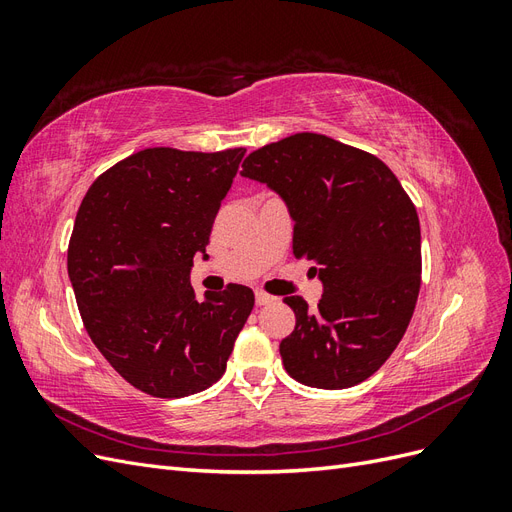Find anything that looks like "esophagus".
Here are the masks:
<instances>
[{
    "instance_id": "34e87169",
    "label": "esophagus",
    "mask_w": 512,
    "mask_h": 512,
    "mask_svg": "<svg viewBox=\"0 0 512 512\" xmlns=\"http://www.w3.org/2000/svg\"><path fill=\"white\" fill-rule=\"evenodd\" d=\"M271 303H275V297H271V294H267V292H262V290H256V305H271Z\"/></svg>"
}]
</instances>
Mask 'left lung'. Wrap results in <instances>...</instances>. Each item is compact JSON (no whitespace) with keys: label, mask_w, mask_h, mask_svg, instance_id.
Listing matches in <instances>:
<instances>
[{"label":"left lung","mask_w":512,"mask_h":512,"mask_svg":"<svg viewBox=\"0 0 512 512\" xmlns=\"http://www.w3.org/2000/svg\"><path fill=\"white\" fill-rule=\"evenodd\" d=\"M243 177L267 183L294 220L292 252L312 260L322 297H286L297 324L282 339L288 374L348 389L384 365L404 337L421 288V224L393 170L324 134L299 132L252 151Z\"/></svg>","instance_id":"8db88e82"}]
</instances>
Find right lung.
I'll use <instances>...</instances> for the list:
<instances>
[{
    "label": "right lung",
    "instance_id": "right-lung-1",
    "mask_svg": "<svg viewBox=\"0 0 512 512\" xmlns=\"http://www.w3.org/2000/svg\"><path fill=\"white\" fill-rule=\"evenodd\" d=\"M243 156V147L143 149L91 183L76 213L68 275L83 324L117 374L147 395L209 389L252 314L247 286L198 301L190 284Z\"/></svg>",
    "mask_w": 512,
    "mask_h": 512
}]
</instances>
